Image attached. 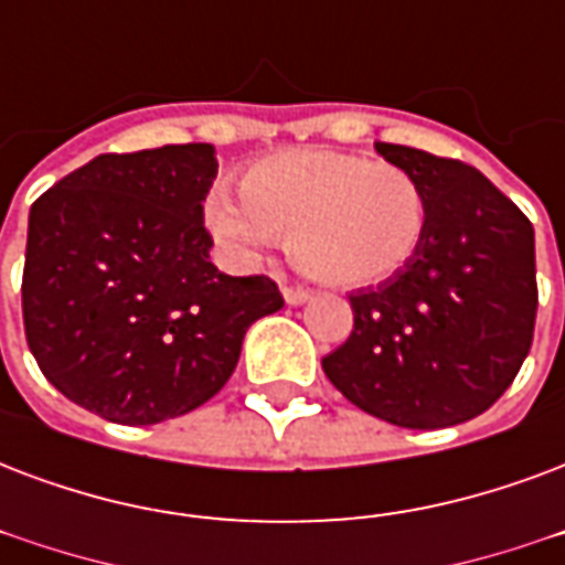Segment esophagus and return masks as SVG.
<instances>
[{
  "mask_svg": "<svg viewBox=\"0 0 565 565\" xmlns=\"http://www.w3.org/2000/svg\"><path fill=\"white\" fill-rule=\"evenodd\" d=\"M281 292L284 299H287V305H301V301L311 299V290H308V287H299V284H284Z\"/></svg>",
  "mask_w": 565,
  "mask_h": 565,
  "instance_id": "1",
  "label": "esophagus"
}]
</instances>
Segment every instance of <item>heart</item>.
I'll list each match as a JSON object with an SVG mask.
<instances>
[{"label":"heart","instance_id":"1","mask_svg":"<svg viewBox=\"0 0 565 565\" xmlns=\"http://www.w3.org/2000/svg\"><path fill=\"white\" fill-rule=\"evenodd\" d=\"M206 225L243 257L290 239L308 275L364 287L415 260L429 227V198L420 180L394 162L350 150H284L245 168L239 195L215 189Z\"/></svg>","mask_w":565,"mask_h":565}]
</instances>
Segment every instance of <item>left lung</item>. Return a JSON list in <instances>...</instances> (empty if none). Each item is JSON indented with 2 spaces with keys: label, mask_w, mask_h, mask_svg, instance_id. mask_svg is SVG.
Returning a JSON list of instances; mask_svg holds the SVG:
<instances>
[{
  "label": "left lung",
  "mask_w": 565,
  "mask_h": 565,
  "mask_svg": "<svg viewBox=\"0 0 565 565\" xmlns=\"http://www.w3.org/2000/svg\"><path fill=\"white\" fill-rule=\"evenodd\" d=\"M429 198L415 260L350 296L352 331L322 370L352 406L406 429L483 415L533 343L536 248L531 218L468 162L376 141Z\"/></svg>",
  "instance_id": "obj_1"
}]
</instances>
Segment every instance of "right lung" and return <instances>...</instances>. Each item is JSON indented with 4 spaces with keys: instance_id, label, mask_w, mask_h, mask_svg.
I'll return each instance as SVG.
<instances>
[{
    "instance_id": "add662e5",
    "label": "right lung",
    "mask_w": 565,
    "mask_h": 565,
    "mask_svg": "<svg viewBox=\"0 0 565 565\" xmlns=\"http://www.w3.org/2000/svg\"><path fill=\"white\" fill-rule=\"evenodd\" d=\"M213 145L100 153L29 213L23 326L64 397L148 426L215 397L254 320L284 308L266 275L218 273L204 198Z\"/></svg>"
}]
</instances>
